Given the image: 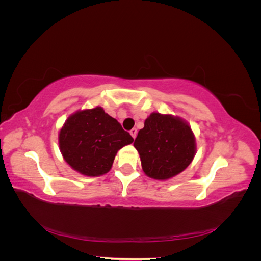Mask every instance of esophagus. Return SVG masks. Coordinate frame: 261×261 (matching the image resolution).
Segmentation results:
<instances>
[{"instance_id":"obj_1","label":"esophagus","mask_w":261,"mask_h":261,"mask_svg":"<svg viewBox=\"0 0 261 261\" xmlns=\"http://www.w3.org/2000/svg\"><path fill=\"white\" fill-rule=\"evenodd\" d=\"M130 135H132V137L134 138V139H135L136 138V135H137V129L136 128H133L130 132Z\"/></svg>"}]
</instances>
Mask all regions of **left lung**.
<instances>
[{
  "label": "left lung",
  "instance_id": "8db88e82",
  "mask_svg": "<svg viewBox=\"0 0 261 261\" xmlns=\"http://www.w3.org/2000/svg\"><path fill=\"white\" fill-rule=\"evenodd\" d=\"M134 147L145 174L167 180L183 172L196 154L195 134L185 120L172 114L152 112L138 132Z\"/></svg>",
  "mask_w": 261,
  "mask_h": 261
}]
</instances>
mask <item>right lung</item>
I'll return each instance as SVG.
<instances>
[{
    "label": "right lung",
    "mask_w": 261,
    "mask_h": 261,
    "mask_svg": "<svg viewBox=\"0 0 261 261\" xmlns=\"http://www.w3.org/2000/svg\"><path fill=\"white\" fill-rule=\"evenodd\" d=\"M133 141L129 133L99 106L70 114L59 133L63 159L73 170L90 177L108 173L118 150Z\"/></svg>",
    "instance_id": "1"
}]
</instances>
